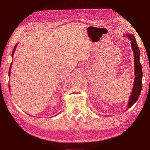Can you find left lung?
Here are the masks:
<instances>
[{"instance_id": "1", "label": "left lung", "mask_w": 150, "mask_h": 150, "mask_svg": "<svg viewBox=\"0 0 150 150\" xmlns=\"http://www.w3.org/2000/svg\"><path fill=\"white\" fill-rule=\"evenodd\" d=\"M129 40L131 41V47L134 53V72L135 78L134 81L133 89L131 93V95L129 99L128 106L127 110L130 108L134 104L140 96V93L142 88V65L140 62V53L139 47L137 45L136 40L134 36L132 35H126Z\"/></svg>"}]
</instances>
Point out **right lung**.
I'll return each instance as SVG.
<instances>
[{
    "label": "right lung",
    "instance_id": "right-lung-1",
    "mask_svg": "<svg viewBox=\"0 0 150 150\" xmlns=\"http://www.w3.org/2000/svg\"><path fill=\"white\" fill-rule=\"evenodd\" d=\"M17 45H18V44H17L16 45H15V47H14V49H13V52H12V54H11L12 57H13V54H14V51H15L16 49ZM11 65H12V62H11V64H10V70H9V73H8V76H10V71H11ZM8 87H9V89H10V85H8Z\"/></svg>",
    "mask_w": 150,
    "mask_h": 150
}]
</instances>
